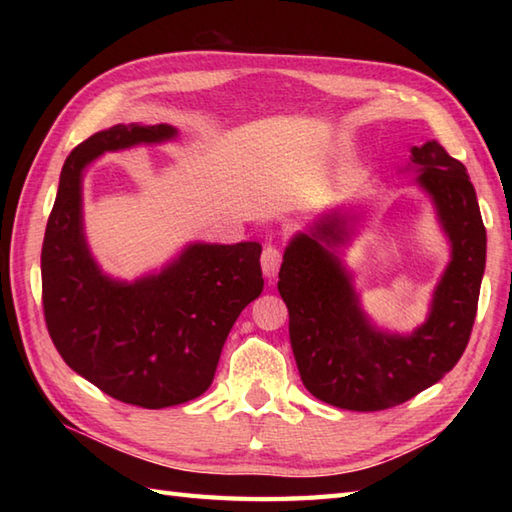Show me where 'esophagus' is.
Returning <instances> with one entry per match:
<instances>
[{
  "mask_svg": "<svg viewBox=\"0 0 512 512\" xmlns=\"http://www.w3.org/2000/svg\"><path fill=\"white\" fill-rule=\"evenodd\" d=\"M281 266V250L275 246H266L262 253V270L268 279H275Z\"/></svg>",
  "mask_w": 512,
  "mask_h": 512,
  "instance_id": "1",
  "label": "esophagus"
}]
</instances>
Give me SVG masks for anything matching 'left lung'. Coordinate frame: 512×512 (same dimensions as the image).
I'll return each instance as SVG.
<instances>
[{"instance_id": "8db88e82", "label": "left lung", "mask_w": 512, "mask_h": 512, "mask_svg": "<svg viewBox=\"0 0 512 512\" xmlns=\"http://www.w3.org/2000/svg\"><path fill=\"white\" fill-rule=\"evenodd\" d=\"M420 187L451 239V264L433 295L429 319L411 336L385 334L358 308L352 279L334 248L352 220L332 213L292 239L279 270L290 314V345L314 398L350 411L396 407L451 372L471 339L486 264V228L460 160L436 140L411 149Z\"/></svg>"}]
</instances>
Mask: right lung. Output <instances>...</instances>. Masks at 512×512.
I'll return each instance as SVG.
<instances>
[{"label": "right lung", "mask_w": 512, "mask_h": 512, "mask_svg": "<svg viewBox=\"0 0 512 512\" xmlns=\"http://www.w3.org/2000/svg\"><path fill=\"white\" fill-rule=\"evenodd\" d=\"M176 136L169 125H114L65 158L41 248L50 339L76 374L127 405L162 409L211 387L233 323L262 295L257 242L193 244L160 275L121 284L85 244L81 176L103 151Z\"/></svg>", "instance_id": "1"}]
</instances>
